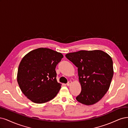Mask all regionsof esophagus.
<instances>
[{
    "instance_id": "obj_1",
    "label": "esophagus",
    "mask_w": 128,
    "mask_h": 128,
    "mask_svg": "<svg viewBox=\"0 0 128 128\" xmlns=\"http://www.w3.org/2000/svg\"><path fill=\"white\" fill-rule=\"evenodd\" d=\"M72 84V81H69L68 83L66 84V85L68 86H70Z\"/></svg>"
}]
</instances>
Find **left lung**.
Here are the masks:
<instances>
[{"label":"left lung","instance_id":"1","mask_svg":"<svg viewBox=\"0 0 128 128\" xmlns=\"http://www.w3.org/2000/svg\"><path fill=\"white\" fill-rule=\"evenodd\" d=\"M66 57L78 68L81 92L76 100L86 105L95 104L104 97L113 76L112 58L102 50H80Z\"/></svg>","mask_w":128,"mask_h":128}]
</instances>
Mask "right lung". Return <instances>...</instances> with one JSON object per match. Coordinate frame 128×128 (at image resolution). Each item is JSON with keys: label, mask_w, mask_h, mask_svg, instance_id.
<instances>
[{"label": "right lung", "mask_w": 128, "mask_h": 128, "mask_svg": "<svg viewBox=\"0 0 128 128\" xmlns=\"http://www.w3.org/2000/svg\"><path fill=\"white\" fill-rule=\"evenodd\" d=\"M63 55L46 48L34 49L22 58L19 65L17 80L22 92L38 104L54 98L61 84L56 80V65Z\"/></svg>", "instance_id": "right-lung-1"}]
</instances>
